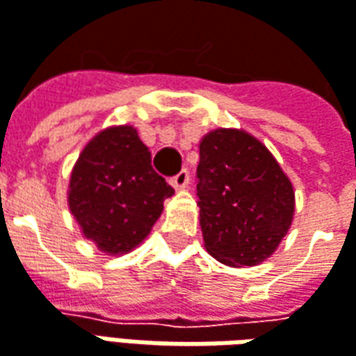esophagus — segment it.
Here are the masks:
<instances>
[{
  "mask_svg": "<svg viewBox=\"0 0 356 356\" xmlns=\"http://www.w3.org/2000/svg\"><path fill=\"white\" fill-rule=\"evenodd\" d=\"M188 179H191L188 171L181 170L175 177H171V185L175 186V188H185L188 185Z\"/></svg>",
  "mask_w": 356,
  "mask_h": 356,
  "instance_id": "34e87169",
  "label": "esophagus"
}]
</instances>
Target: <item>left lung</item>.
Instances as JSON below:
<instances>
[{
	"instance_id": "1",
	"label": "left lung",
	"mask_w": 356,
	"mask_h": 356,
	"mask_svg": "<svg viewBox=\"0 0 356 356\" xmlns=\"http://www.w3.org/2000/svg\"><path fill=\"white\" fill-rule=\"evenodd\" d=\"M204 247L227 266H256L275 252L295 212V193L272 152L238 129L200 140L196 168Z\"/></svg>"
}]
</instances>
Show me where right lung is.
I'll use <instances>...</instances> for the list:
<instances>
[{
  "label": "right lung",
  "mask_w": 356,
  "mask_h": 356,
  "mask_svg": "<svg viewBox=\"0 0 356 356\" xmlns=\"http://www.w3.org/2000/svg\"><path fill=\"white\" fill-rule=\"evenodd\" d=\"M175 191L152 168L135 127H109L84 146L71 171L69 210L102 252L140 245Z\"/></svg>",
  "instance_id": "obj_1"
}]
</instances>
